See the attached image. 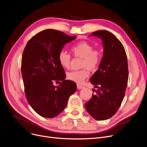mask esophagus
Returning a JSON list of instances; mask_svg holds the SVG:
<instances>
[{"label": "esophagus", "mask_w": 147, "mask_h": 147, "mask_svg": "<svg viewBox=\"0 0 147 147\" xmlns=\"http://www.w3.org/2000/svg\"><path fill=\"white\" fill-rule=\"evenodd\" d=\"M84 86H81V85H80V84H77V89H83V88H84Z\"/></svg>", "instance_id": "1"}]
</instances>
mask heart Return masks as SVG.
Listing matches in <instances>:
<instances>
[{
	"label": "heart",
	"mask_w": 147,
	"mask_h": 147,
	"mask_svg": "<svg viewBox=\"0 0 147 147\" xmlns=\"http://www.w3.org/2000/svg\"><path fill=\"white\" fill-rule=\"evenodd\" d=\"M75 57L83 58L81 66L86 67L79 70H72L67 73V78L77 83H82L88 77L90 70H95L100 64L102 60L101 52L93 49V46L86 42H81L74 45L70 48ZM71 56L65 51L60 52L58 55V60L60 66L64 69H69Z\"/></svg>",
	"instance_id": "obj_1"
}]
</instances>
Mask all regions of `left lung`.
I'll return each instance as SVG.
<instances>
[{"label": "left lung", "mask_w": 147, "mask_h": 147, "mask_svg": "<svg viewBox=\"0 0 147 147\" xmlns=\"http://www.w3.org/2000/svg\"><path fill=\"white\" fill-rule=\"evenodd\" d=\"M101 38L104 54L99 69L90 79L97 90L85 104L87 112L96 120H105L118 111L125 96L128 69L125 49L120 41L111 32L99 30L90 36Z\"/></svg>", "instance_id": "obj_1"}]
</instances>
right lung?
<instances>
[{
	"instance_id": "add662e5",
	"label": "right lung",
	"mask_w": 147,
	"mask_h": 147,
	"mask_svg": "<svg viewBox=\"0 0 147 147\" xmlns=\"http://www.w3.org/2000/svg\"><path fill=\"white\" fill-rule=\"evenodd\" d=\"M75 38L45 29L29 40L23 52L21 72L25 95L33 110L44 118H54L62 112L77 90L75 83L64 80V70L58 60L63 46ZM54 81L60 82L59 86H53Z\"/></svg>"
}]
</instances>
